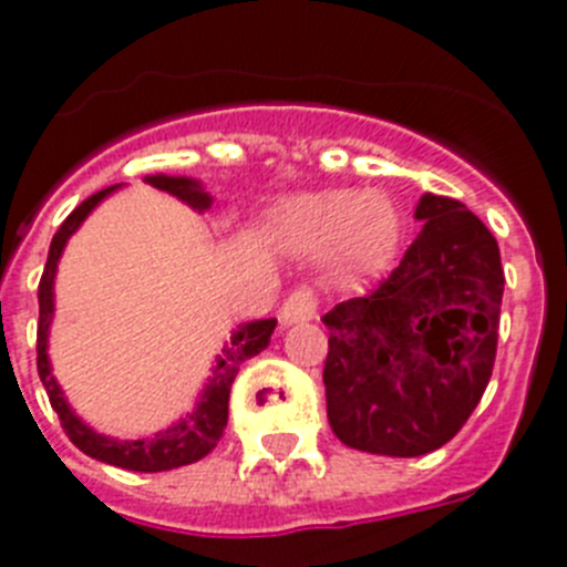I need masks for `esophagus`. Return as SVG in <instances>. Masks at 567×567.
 <instances>
[{
  "label": "esophagus",
  "instance_id": "esophagus-1",
  "mask_svg": "<svg viewBox=\"0 0 567 567\" xmlns=\"http://www.w3.org/2000/svg\"><path fill=\"white\" fill-rule=\"evenodd\" d=\"M282 321L285 324H293V321H310L319 316V296L310 288H299L285 299L282 305Z\"/></svg>",
  "mask_w": 567,
  "mask_h": 567
}]
</instances>
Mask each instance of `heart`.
<instances>
[{
	"instance_id": "b5f03b06",
	"label": "heart",
	"mask_w": 567,
	"mask_h": 567,
	"mask_svg": "<svg viewBox=\"0 0 567 567\" xmlns=\"http://www.w3.org/2000/svg\"><path fill=\"white\" fill-rule=\"evenodd\" d=\"M277 234L299 251H319L339 243V254L353 271H379L392 259L401 220L384 195L321 192L285 203Z\"/></svg>"
}]
</instances>
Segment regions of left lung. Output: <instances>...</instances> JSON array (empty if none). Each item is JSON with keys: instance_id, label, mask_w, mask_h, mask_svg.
<instances>
[{"instance_id": "obj_1", "label": "left lung", "mask_w": 567, "mask_h": 567, "mask_svg": "<svg viewBox=\"0 0 567 567\" xmlns=\"http://www.w3.org/2000/svg\"><path fill=\"white\" fill-rule=\"evenodd\" d=\"M415 217L423 228L395 271L321 319L330 430L370 455L417 457L452 441L497 355V239L452 197L423 195Z\"/></svg>"}]
</instances>
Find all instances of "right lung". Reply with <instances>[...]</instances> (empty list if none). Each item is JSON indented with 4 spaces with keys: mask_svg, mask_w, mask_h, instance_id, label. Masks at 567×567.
<instances>
[{
    "mask_svg": "<svg viewBox=\"0 0 567 567\" xmlns=\"http://www.w3.org/2000/svg\"><path fill=\"white\" fill-rule=\"evenodd\" d=\"M146 183H152L155 188H163L169 195L181 197L183 203H188L192 208H208L212 206V197L197 186L195 181L188 177H166L155 175L146 177ZM112 188H101L93 197H86L68 220L61 223L59 231L53 234V243H50L48 265H44L42 282H39V333H35V367H39V379H42L44 390H48L50 406L55 410L61 421V430L68 432L70 441L84 452V455L95 457V461H104L110 466L130 468V472H166V468L188 466V463H197L200 457H206L217 443H220L223 430L228 423V395H231V384L237 379L243 361L257 355L259 350L268 347L271 341L274 328H277V319H259L239 328L231 336V344L223 350V355L217 359L214 367V375L208 379L206 392L200 395V404L192 415H186L183 421H177L169 430L157 432L155 437H141V441H112V437L95 435L90 426L79 421V417L70 412L68 401L61 395L59 384L50 375V361H48V328L50 319H53V277L55 265H59L61 251H64V243L70 239V234L84 223V217L110 195Z\"/></svg>",
    "mask_w": 567,
    "mask_h": 567,
    "instance_id": "1",
    "label": "right lung"
}]
</instances>
